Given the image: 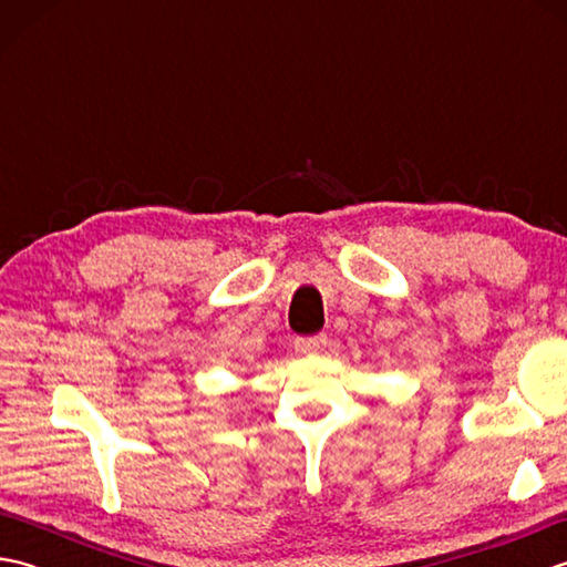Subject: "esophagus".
Masks as SVG:
<instances>
[{"label":"esophagus","mask_w":567,"mask_h":567,"mask_svg":"<svg viewBox=\"0 0 567 567\" xmlns=\"http://www.w3.org/2000/svg\"><path fill=\"white\" fill-rule=\"evenodd\" d=\"M295 346H297L299 353H323V351H327V346H329V339L323 333L305 336V339H297Z\"/></svg>","instance_id":"34e87169"}]
</instances>
